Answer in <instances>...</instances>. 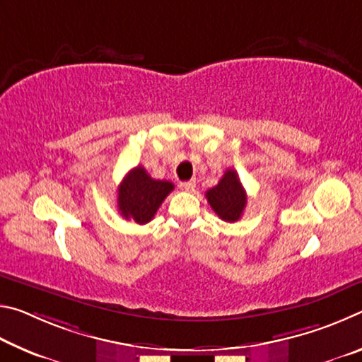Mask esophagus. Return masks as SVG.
I'll return each instance as SVG.
<instances>
[{
	"label": "esophagus",
	"instance_id": "1",
	"mask_svg": "<svg viewBox=\"0 0 362 362\" xmlns=\"http://www.w3.org/2000/svg\"><path fill=\"white\" fill-rule=\"evenodd\" d=\"M196 187V182L194 180H188V182H182L180 183V188L185 189V192H193Z\"/></svg>",
	"mask_w": 362,
	"mask_h": 362
}]
</instances>
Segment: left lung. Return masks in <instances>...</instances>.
I'll return each mask as SVG.
<instances>
[{
  "instance_id": "8db88e82",
  "label": "left lung",
  "mask_w": 362,
  "mask_h": 362,
  "mask_svg": "<svg viewBox=\"0 0 362 362\" xmlns=\"http://www.w3.org/2000/svg\"><path fill=\"white\" fill-rule=\"evenodd\" d=\"M207 203L225 222L240 220L247 203V194L235 169H226L216 187L206 192Z\"/></svg>"
}]
</instances>
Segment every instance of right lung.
Returning <instances> with one entry per match:
<instances>
[{
    "label": "right lung",
    "mask_w": 362,
    "mask_h": 362,
    "mask_svg": "<svg viewBox=\"0 0 362 362\" xmlns=\"http://www.w3.org/2000/svg\"><path fill=\"white\" fill-rule=\"evenodd\" d=\"M173 189L174 183L151 179L145 168L137 166L119 183L118 211L126 220L145 225L155 217L159 206Z\"/></svg>",
    "instance_id": "obj_1"
}]
</instances>
